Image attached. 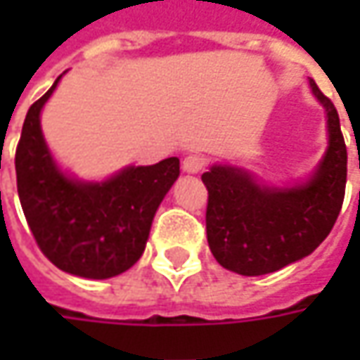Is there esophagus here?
<instances>
[{"label": "esophagus", "mask_w": 360, "mask_h": 360, "mask_svg": "<svg viewBox=\"0 0 360 360\" xmlns=\"http://www.w3.org/2000/svg\"><path fill=\"white\" fill-rule=\"evenodd\" d=\"M204 166H206V158L200 154H188L182 162V170L188 174H198L204 170Z\"/></svg>", "instance_id": "esophagus-1"}]
</instances>
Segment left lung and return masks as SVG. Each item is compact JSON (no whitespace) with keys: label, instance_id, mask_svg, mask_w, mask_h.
<instances>
[{"label":"left lung","instance_id":"obj_1","mask_svg":"<svg viewBox=\"0 0 360 360\" xmlns=\"http://www.w3.org/2000/svg\"><path fill=\"white\" fill-rule=\"evenodd\" d=\"M311 88L326 108L328 150L307 186H258L248 174L230 166L202 174L208 190V246L218 264L232 272L260 276L309 256L339 218L347 186V146L335 104L314 79Z\"/></svg>","mask_w":360,"mask_h":360}]
</instances>
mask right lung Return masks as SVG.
Masks as SVG:
<instances>
[{
	"instance_id": "1",
	"label": "right lung",
	"mask_w": 360,
	"mask_h": 360,
	"mask_svg": "<svg viewBox=\"0 0 360 360\" xmlns=\"http://www.w3.org/2000/svg\"><path fill=\"white\" fill-rule=\"evenodd\" d=\"M58 82L32 104L21 128L15 150L21 208L51 264L84 278H110L140 260L160 202L180 174V160L130 166L102 184L63 176L39 128V112Z\"/></svg>"
}]
</instances>
